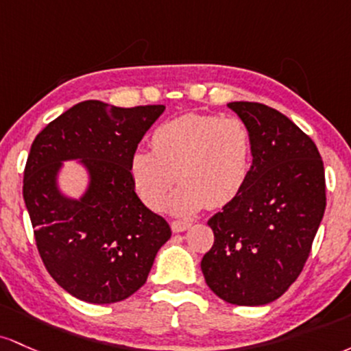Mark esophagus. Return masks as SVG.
<instances>
[{"instance_id":"34e87169","label":"esophagus","mask_w":351,"mask_h":351,"mask_svg":"<svg viewBox=\"0 0 351 351\" xmlns=\"http://www.w3.org/2000/svg\"><path fill=\"white\" fill-rule=\"evenodd\" d=\"M171 227L174 232H184L191 227V222H187V220H172Z\"/></svg>"}]
</instances>
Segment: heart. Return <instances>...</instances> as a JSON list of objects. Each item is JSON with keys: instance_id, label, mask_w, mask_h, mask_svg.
<instances>
[{"instance_id": "heart-1", "label": "heart", "mask_w": 351, "mask_h": 351, "mask_svg": "<svg viewBox=\"0 0 351 351\" xmlns=\"http://www.w3.org/2000/svg\"><path fill=\"white\" fill-rule=\"evenodd\" d=\"M152 151L137 149L129 162L132 184L147 207L192 214L204 206L223 207L237 197L250 177L254 136L237 116L182 114L154 129Z\"/></svg>"}]
</instances>
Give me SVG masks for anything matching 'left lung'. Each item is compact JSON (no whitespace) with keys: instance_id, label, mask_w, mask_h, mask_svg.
I'll return each instance as SVG.
<instances>
[{"instance_id":"left-lung-1","label":"left lung","mask_w":351,"mask_h":351,"mask_svg":"<svg viewBox=\"0 0 351 351\" xmlns=\"http://www.w3.org/2000/svg\"><path fill=\"white\" fill-rule=\"evenodd\" d=\"M249 124L245 187L208 219L214 245L200 262L208 289L232 305L277 300L297 280L324 217L325 169L317 145L277 109L228 102Z\"/></svg>"}]
</instances>
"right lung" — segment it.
Wrapping results in <instances>:
<instances>
[{
    "label": "right lung",
    "instance_id": "obj_1",
    "mask_svg": "<svg viewBox=\"0 0 351 351\" xmlns=\"http://www.w3.org/2000/svg\"><path fill=\"white\" fill-rule=\"evenodd\" d=\"M165 106H73L31 144L23 197L41 261L66 292L88 303H116L141 289L171 239L167 220L134 191L129 162ZM82 158L91 184L81 201L58 194L62 160Z\"/></svg>",
    "mask_w": 351,
    "mask_h": 351
}]
</instances>
